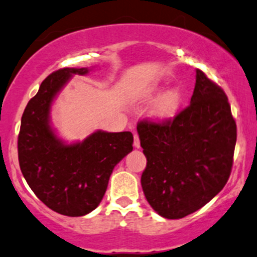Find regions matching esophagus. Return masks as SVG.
<instances>
[{"mask_svg": "<svg viewBox=\"0 0 257 257\" xmlns=\"http://www.w3.org/2000/svg\"><path fill=\"white\" fill-rule=\"evenodd\" d=\"M134 146L136 147V148H141V141H140V137H138L137 134H135V142H134Z\"/></svg>", "mask_w": 257, "mask_h": 257, "instance_id": "esophagus-1", "label": "esophagus"}]
</instances>
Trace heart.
Listing matches in <instances>:
<instances>
[{
	"label": "heart",
	"instance_id": "obj_1",
	"mask_svg": "<svg viewBox=\"0 0 257 257\" xmlns=\"http://www.w3.org/2000/svg\"><path fill=\"white\" fill-rule=\"evenodd\" d=\"M181 104V93L177 90H170L165 92L159 98L157 104L153 109V115L155 119L166 121L174 117L177 114Z\"/></svg>",
	"mask_w": 257,
	"mask_h": 257
}]
</instances>
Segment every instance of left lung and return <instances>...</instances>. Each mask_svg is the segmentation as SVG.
Returning a JSON list of instances; mask_svg holds the SVG:
<instances>
[{"mask_svg":"<svg viewBox=\"0 0 257 257\" xmlns=\"http://www.w3.org/2000/svg\"><path fill=\"white\" fill-rule=\"evenodd\" d=\"M147 158L141 184L160 216L177 220L209 203L226 186L237 125L224 91L197 69L191 103L174 119L138 122Z\"/></svg>","mask_w":257,"mask_h":257,"instance_id":"left-lung-1","label":"left lung"}]
</instances>
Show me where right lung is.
<instances>
[{
	"label": "right lung",
	"mask_w": 257,
	"mask_h": 257,
	"mask_svg": "<svg viewBox=\"0 0 257 257\" xmlns=\"http://www.w3.org/2000/svg\"><path fill=\"white\" fill-rule=\"evenodd\" d=\"M87 73V68H63L48 75L29 100L18 136L19 166L29 187L46 206L71 217L99 205L115 165L134 149L128 131H97L83 142L64 144L52 130L53 98L71 75Z\"/></svg>",
	"instance_id": "add662e5"
}]
</instances>
